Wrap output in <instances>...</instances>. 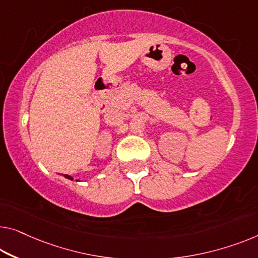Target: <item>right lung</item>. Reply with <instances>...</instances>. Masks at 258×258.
Returning <instances> with one entry per match:
<instances>
[{"label": "right lung", "instance_id": "right-lung-1", "mask_svg": "<svg viewBox=\"0 0 258 258\" xmlns=\"http://www.w3.org/2000/svg\"><path fill=\"white\" fill-rule=\"evenodd\" d=\"M64 177H67V178H69V179H73L71 176H68V175H64Z\"/></svg>", "mask_w": 258, "mask_h": 258}]
</instances>
